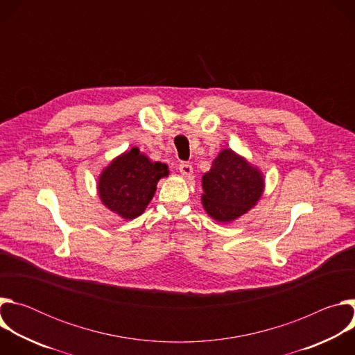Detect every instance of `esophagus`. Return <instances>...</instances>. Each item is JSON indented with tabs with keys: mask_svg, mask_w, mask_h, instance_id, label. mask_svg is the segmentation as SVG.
I'll return each mask as SVG.
<instances>
[{
	"mask_svg": "<svg viewBox=\"0 0 355 355\" xmlns=\"http://www.w3.org/2000/svg\"><path fill=\"white\" fill-rule=\"evenodd\" d=\"M178 170H180V173H181L184 177H191L192 173H193L192 166H191L189 163H187V162H181V163L178 164Z\"/></svg>",
	"mask_w": 355,
	"mask_h": 355,
	"instance_id": "esophagus-1",
	"label": "esophagus"
}]
</instances>
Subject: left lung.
<instances>
[{
  "instance_id": "left-lung-1",
  "label": "left lung",
  "mask_w": 355,
  "mask_h": 355,
  "mask_svg": "<svg viewBox=\"0 0 355 355\" xmlns=\"http://www.w3.org/2000/svg\"><path fill=\"white\" fill-rule=\"evenodd\" d=\"M202 204L211 218L232 222L257 205L264 191V177L232 148H223L202 177Z\"/></svg>"
}]
</instances>
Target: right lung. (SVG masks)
Returning a JSON list of instances; mask_svg holds the SVG:
<instances>
[{
	"instance_id": "obj_1",
	"label": "right lung",
	"mask_w": 355,
	"mask_h": 355,
	"mask_svg": "<svg viewBox=\"0 0 355 355\" xmlns=\"http://www.w3.org/2000/svg\"><path fill=\"white\" fill-rule=\"evenodd\" d=\"M167 175L166 164L151 162L137 147H132L101 173L98 193L108 209L130 220L144 212L159 180Z\"/></svg>"
}]
</instances>
